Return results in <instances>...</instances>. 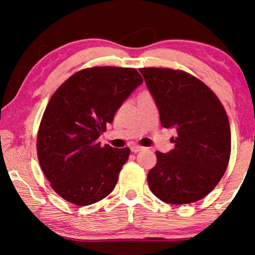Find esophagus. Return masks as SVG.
I'll return each mask as SVG.
<instances>
[{"mask_svg": "<svg viewBox=\"0 0 255 255\" xmlns=\"http://www.w3.org/2000/svg\"><path fill=\"white\" fill-rule=\"evenodd\" d=\"M142 148H144V147H142V146H139V145H132L131 146V151L134 152V153L141 151Z\"/></svg>", "mask_w": 255, "mask_h": 255, "instance_id": "esophagus-1", "label": "esophagus"}]
</instances>
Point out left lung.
Wrapping results in <instances>:
<instances>
[{
  "mask_svg": "<svg viewBox=\"0 0 255 255\" xmlns=\"http://www.w3.org/2000/svg\"><path fill=\"white\" fill-rule=\"evenodd\" d=\"M159 109L163 128H174L175 147L155 152L148 187L168 204H188L207 196L224 175L231 154L229 117L216 94L180 69H139Z\"/></svg>",
  "mask_w": 255,
  "mask_h": 255,
  "instance_id": "obj_1",
  "label": "left lung"
}]
</instances>
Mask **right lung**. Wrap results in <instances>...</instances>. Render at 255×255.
I'll return each mask as SVG.
<instances>
[{"label": "right lung", "mask_w": 255, "mask_h": 255, "mask_svg": "<svg viewBox=\"0 0 255 255\" xmlns=\"http://www.w3.org/2000/svg\"><path fill=\"white\" fill-rule=\"evenodd\" d=\"M141 82L134 68L97 66L74 73L48 101L38 160L52 189L69 203L90 205L114 190L130 148L101 146L97 139Z\"/></svg>", "instance_id": "1"}]
</instances>
